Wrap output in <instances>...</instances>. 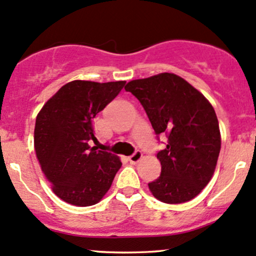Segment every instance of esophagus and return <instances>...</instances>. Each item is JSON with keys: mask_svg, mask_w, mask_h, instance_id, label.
Masks as SVG:
<instances>
[{"mask_svg": "<svg viewBox=\"0 0 256 256\" xmlns=\"http://www.w3.org/2000/svg\"><path fill=\"white\" fill-rule=\"evenodd\" d=\"M142 158V152L141 150H136L132 156H128V162H132V164H136V162H138Z\"/></svg>", "mask_w": 256, "mask_h": 256, "instance_id": "34e87169", "label": "esophagus"}]
</instances>
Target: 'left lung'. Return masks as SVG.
I'll return each instance as SVG.
<instances>
[{
    "instance_id": "obj_1",
    "label": "left lung",
    "mask_w": 256,
    "mask_h": 256,
    "mask_svg": "<svg viewBox=\"0 0 256 256\" xmlns=\"http://www.w3.org/2000/svg\"><path fill=\"white\" fill-rule=\"evenodd\" d=\"M140 100L159 138L166 146L156 153L160 176L148 184L160 202L180 204L203 190L212 178L221 136L214 108L198 90L170 72L132 80L125 86Z\"/></svg>"
}]
</instances>
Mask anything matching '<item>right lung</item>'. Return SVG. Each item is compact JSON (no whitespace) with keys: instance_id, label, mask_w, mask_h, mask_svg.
Segmentation results:
<instances>
[{"instance_id":"right-lung-1","label":"right lung","mask_w":256,"mask_h":256,"mask_svg":"<svg viewBox=\"0 0 256 256\" xmlns=\"http://www.w3.org/2000/svg\"><path fill=\"white\" fill-rule=\"evenodd\" d=\"M125 81L75 80L50 98L35 124L36 156L53 192L76 206L97 204L108 192L122 162L100 150L94 120L119 94Z\"/></svg>"}]
</instances>
